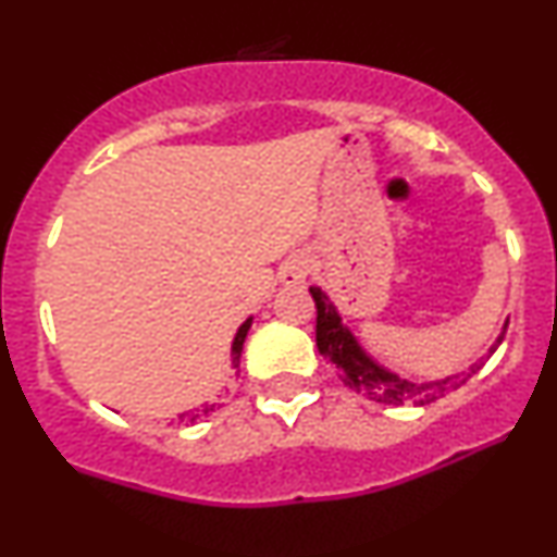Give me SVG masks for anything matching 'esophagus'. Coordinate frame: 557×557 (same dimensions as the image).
Instances as JSON below:
<instances>
[{"label":"esophagus","mask_w":557,"mask_h":557,"mask_svg":"<svg viewBox=\"0 0 557 557\" xmlns=\"http://www.w3.org/2000/svg\"><path fill=\"white\" fill-rule=\"evenodd\" d=\"M309 270H311L309 253L296 251L280 264V280H283L285 285H300L306 277H309Z\"/></svg>","instance_id":"esophagus-1"}]
</instances>
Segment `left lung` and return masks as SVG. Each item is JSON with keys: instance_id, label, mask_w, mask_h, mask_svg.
<instances>
[{"instance_id": "left-lung-1", "label": "left lung", "mask_w": 557, "mask_h": 557, "mask_svg": "<svg viewBox=\"0 0 557 557\" xmlns=\"http://www.w3.org/2000/svg\"><path fill=\"white\" fill-rule=\"evenodd\" d=\"M311 298L317 304V348L330 363H335V372L341 376L345 387H350L354 393L367 395L376 403H385V406H403V403H413V406H430L437 398H443L450 389L461 387L471 374H476L482 369L484 361H476L463 376H447V380L437 382H411L403 380V376L387 372V369L376 367L361 350V345L356 343V337L350 335L348 327H343L341 317H337L335 306L330 304V298L324 296L319 287H309ZM508 330V324H505ZM505 330L500 332L495 345L490 348V354H495L497 345L503 343Z\"/></svg>"}]
</instances>
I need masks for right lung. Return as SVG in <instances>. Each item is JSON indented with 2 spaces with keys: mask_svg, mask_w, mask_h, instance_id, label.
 <instances>
[{
  "mask_svg": "<svg viewBox=\"0 0 557 557\" xmlns=\"http://www.w3.org/2000/svg\"><path fill=\"white\" fill-rule=\"evenodd\" d=\"M248 327H251V319H246V322L240 324V330H238V335H235V341H233V367L238 369L240 367V350H243V341H246V335H248ZM216 408V403H203L201 408H196V411H188V413H181V421H188V424H196L198 419L201 417H207V413H212Z\"/></svg>",
  "mask_w": 557,
  "mask_h": 557,
  "instance_id": "right-lung-1",
  "label": "right lung"
}]
</instances>
